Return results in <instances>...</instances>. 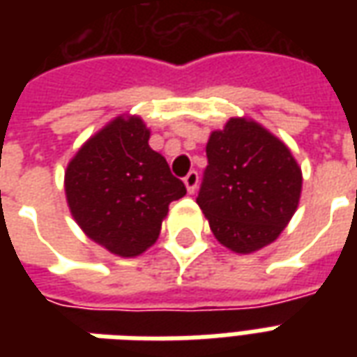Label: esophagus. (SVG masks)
<instances>
[{"label": "esophagus", "instance_id": "1", "mask_svg": "<svg viewBox=\"0 0 357 357\" xmlns=\"http://www.w3.org/2000/svg\"><path fill=\"white\" fill-rule=\"evenodd\" d=\"M183 183H185L189 193H195V191H197V185H199V174H197L195 170H191L189 174H187L185 178H183Z\"/></svg>", "mask_w": 357, "mask_h": 357}]
</instances>
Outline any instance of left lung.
Returning <instances> with one entry per match:
<instances>
[{"label":"left lung","mask_w":357,"mask_h":357,"mask_svg":"<svg viewBox=\"0 0 357 357\" xmlns=\"http://www.w3.org/2000/svg\"><path fill=\"white\" fill-rule=\"evenodd\" d=\"M197 204L220 245L252 255L283 233L298 208L302 170L291 149L252 118L210 133Z\"/></svg>","instance_id":"obj_1"}]
</instances>
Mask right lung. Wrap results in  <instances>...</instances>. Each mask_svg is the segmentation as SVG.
I'll use <instances>...</instances> for the list:
<instances>
[{"instance_id": "obj_1", "label": "right lung", "mask_w": 357, "mask_h": 357, "mask_svg": "<svg viewBox=\"0 0 357 357\" xmlns=\"http://www.w3.org/2000/svg\"><path fill=\"white\" fill-rule=\"evenodd\" d=\"M137 114H120L93 133L65 170V195L80 229L110 255L133 258L153 247L172 201L187 193Z\"/></svg>"}]
</instances>
